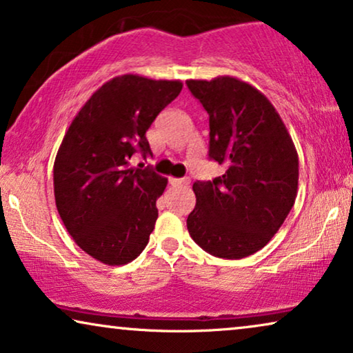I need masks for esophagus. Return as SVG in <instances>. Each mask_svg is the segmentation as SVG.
I'll return each mask as SVG.
<instances>
[{
    "label": "esophagus",
    "mask_w": 353,
    "mask_h": 353,
    "mask_svg": "<svg viewBox=\"0 0 353 353\" xmlns=\"http://www.w3.org/2000/svg\"><path fill=\"white\" fill-rule=\"evenodd\" d=\"M170 185L172 186H188L191 183L190 178H170Z\"/></svg>",
    "instance_id": "1"
}]
</instances>
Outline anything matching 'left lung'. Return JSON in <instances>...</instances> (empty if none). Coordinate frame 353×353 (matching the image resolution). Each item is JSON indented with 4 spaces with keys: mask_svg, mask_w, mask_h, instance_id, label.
I'll use <instances>...</instances> for the list:
<instances>
[{
    "mask_svg": "<svg viewBox=\"0 0 353 353\" xmlns=\"http://www.w3.org/2000/svg\"><path fill=\"white\" fill-rule=\"evenodd\" d=\"M209 114V157L225 167L212 181H196L186 225L205 252L244 259L268 244L297 196L299 157L286 125L252 85L234 77L188 80Z\"/></svg>",
    "mask_w": 353,
    "mask_h": 353,
    "instance_id": "left-lung-1",
    "label": "left lung"
}]
</instances>
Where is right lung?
Listing matches in <instances>:
<instances>
[{
  "label": "right lung",
  "mask_w": 353,
  "mask_h": 353,
  "mask_svg": "<svg viewBox=\"0 0 353 353\" xmlns=\"http://www.w3.org/2000/svg\"><path fill=\"white\" fill-rule=\"evenodd\" d=\"M181 88L180 80L115 77L65 132L52 170L56 207L77 245L99 262L125 265L146 248L167 178L130 159L152 154L148 128Z\"/></svg>",
  "instance_id": "add662e5"
}]
</instances>
